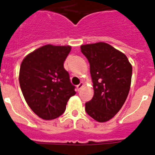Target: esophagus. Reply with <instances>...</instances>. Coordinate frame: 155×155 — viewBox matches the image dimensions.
<instances>
[{
    "label": "esophagus",
    "instance_id": "34e87169",
    "mask_svg": "<svg viewBox=\"0 0 155 155\" xmlns=\"http://www.w3.org/2000/svg\"><path fill=\"white\" fill-rule=\"evenodd\" d=\"M82 87H83V83H80V84L77 85V90L79 91Z\"/></svg>",
    "mask_w": 155,
    "mask_h": 155
}]
</instances>
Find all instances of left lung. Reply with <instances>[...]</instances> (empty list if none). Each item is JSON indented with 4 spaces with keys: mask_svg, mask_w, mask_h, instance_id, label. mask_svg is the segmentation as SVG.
Returning <instances> with one entry per match:
<instances>
[{
    "mask_svg": "<svg viewBox=\"0 0 155 155\" xmlns=\"http://www.w3.org/2000/svg\"><path fill=\"white\" fill-rule=\"evenodd\" d=\"M90 64L94 95L85 103L91 118L102 123L112 119L124 105L130 88L132 66L127 56L105 42L82 45Z\"/></svg>",
    "mask_w": 155,
    "mask_h": 155,
    "instance_id": "8db88e82",
    "label": "left lung"
}]
</instances>
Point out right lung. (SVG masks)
<instances>
[{
	"instance_id": "1",
	"label": "right lung",
	"mask_w": 155,
	"mask_h": 155,
	"mask_svg": "<svg viewBox=\"0 0 155 155\" xmlns=\"http://www.w3.org/2000/svg\"><path fill=\"white\" fill-rule=\"evenodd\" d=\"M71 50L70 46L46 45L21 62L19 84L22 94L31 110L43 120L61 116L69 98L76 94L64 68Z\"/></svg>"
}]
</instances>
